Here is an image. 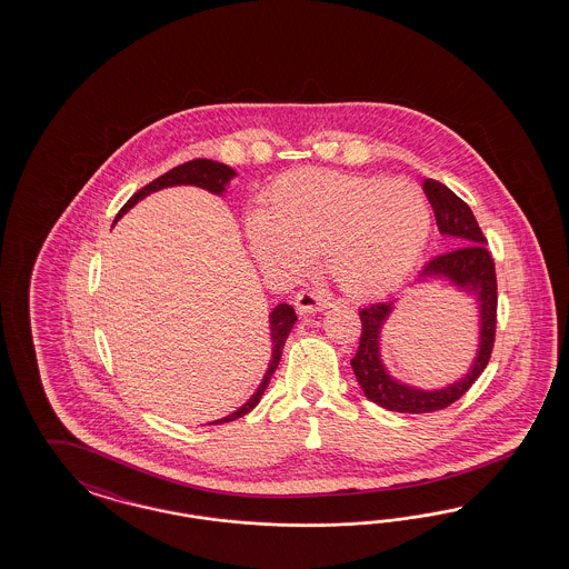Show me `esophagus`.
<instances>
[{
	"label": "esophagus",
	"mask_w": 569,
	"mask_h": 569,
	"mask_svg": "<svg viewBox=\"0 0 569 569\" xmlns=\"http://www.w3.org/2000/svg\"><path fill=\"white\" fill-rule=\"evenodd\" d=\"M293 305H296L298 312H317V310L328 309L331 302H329V298L321 296L319 292L300 290V292L296 293Z\"/></svg>",
	"instance_id": "esophagus-1"
}]
</instances>
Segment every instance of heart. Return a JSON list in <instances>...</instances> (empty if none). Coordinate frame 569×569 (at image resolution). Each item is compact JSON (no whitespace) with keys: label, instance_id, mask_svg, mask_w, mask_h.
Instances as JSON below:
<instances>
[{"label":"heart","instance_id":"obj_1","mask_svg":"<svg viewBox=\"0 0 569 569\" xmlns=\"http://www.w3.org/2000/svg\"><path fill=\"white\" fill-rule=\"evenodd\" d=\"M431 204L415 181L331 171L277 179L269 208L246 219L260 264L296 276L315 252L350 296L390 292L413 271L430 240Z\"/></svg>","mask_w":569,"mask_h":569}]
</instances>
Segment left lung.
<instances>
[{
    "instance_id": "1",
    "label": "left lung",
    "mask_w": 569,
    "mask_h": 569,
    "mask_svg": "<svg viewBox=\"0 0 569 569\" xmlns=\"http://www.w3.org/2000/svg\"><path fill=\"white\" fill-rule=\"evenodd\" d=\"M423 190L433 208L436 224L440 233L452 241L455 248L433 257L426 262L421 277H448L457 286L478 293L482 329H480V352L466 378L445 390L423 392L409 388L390 378L379 359V329L390 315L395 300L373 302L361 309V342L357 355L350 359L352 371L365 392L379 407L397 413H431L450 407L455 400L466 395L473 381L482 376L486 365L492 357L497 338V271L490 250L486 248L482 227L476 221L471 208L445 183L436 179H426Z\"/></svg>"
}]
</instances>
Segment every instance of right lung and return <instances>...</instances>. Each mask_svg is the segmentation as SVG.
<instances>
[{"label":"right lung","instance_id":"right-lung-1","mask_svg":"<svg viewBox=\"0 0 569 569\" xmlns=\"http://www.w3.org/2000/svg\"><path fill=\"white\" fill-rule=\"evenodd\" d=\"M236 177V171L227 164L221 162H214V160H207V158H196L190 162H183L179 167H174L169 172L160 174L158 179H154L152 183L143 186L141 190L136 191L127 204L119 210L114 223L121 219L122 214L131 207H136L141 198H146L148 193L152 191L162 190V188H171V186H198V188H204V190L212 191V193H223L224 186L229 183V179ZM271 338H273V355H271V362H269V369L264 373V378L260 381L259 390L252 395V398L240 407L236 413L227 415L223 419L214 421L217 423H227V421H233V419H240L246 413H250L257 405L260 402V398L264 395L267 386H269V379L276 373L277 365L281 359V352H283V345L292 331L293 323H296V312H293L290 305H277L276 309L271 310Z\"/></svg>","mask_w":569,"mask_h":569}]
</instances>
